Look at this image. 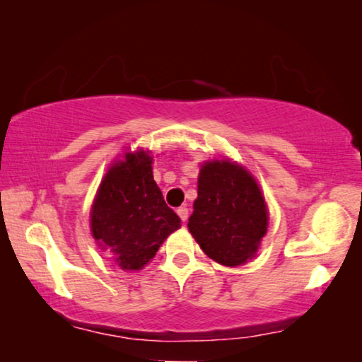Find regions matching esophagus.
I'll return each instance as SVG.
<instances>
[{"instance_id": "obj_1", "label": "esophagus", "mask_w": 362, "mask_h": 362, "mask_svg": "<svg viewBox=\"0 0 362 362\" xmlns=\"http://www.w3.org/2000/svg\"><path fill=\"white\" fill-rule=\"evenodd\" d=\"M176 212H177V216L181 217V221H182V222H186V221H187V217H189V211H187V207H186V206L180 207V209H177Z\"/></svg>"}]
</instances>
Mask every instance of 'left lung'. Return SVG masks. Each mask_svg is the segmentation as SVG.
I'll return each instance as SVG.
<instances>
[{
  "mask_svg": "<svg viewBox=\"0 0 362 362\" xmlns=\"http://www.w3.org/2000/svg\"><path fill=\"white\" fill-rule=\"evenodd\" d=\"M267 226L265 199L244 168L227 160L201 168L187 227L207 257L227 267L245 264L259 249Z\"/></svg>",
  "mask_w": 362,
  "mask_h": 362,
  "instance_id": "8db88e82",
  "label": "left lung"
}]
</instances>
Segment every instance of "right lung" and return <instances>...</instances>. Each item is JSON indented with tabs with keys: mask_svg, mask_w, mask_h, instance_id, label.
Returning <instances> with one entry per match:
<instances>
[{
	"mask_svg": "<svg viewBox=\"0 0 362 362\" xmlns=\"http://www.w3.org/2000/svg\"><path fill=\"white\" fill-rule=\"evenodd\" d=\"M153 158L127 153L103 177L92 206V235L127 270H140L156 255L181 219L153 180Z\"/></svg>",
	"mask_w": 362,
	"mask_h": 362,
	"instance_id": "right-lung-1",
	"label": "right lung"
}]
</instances>
